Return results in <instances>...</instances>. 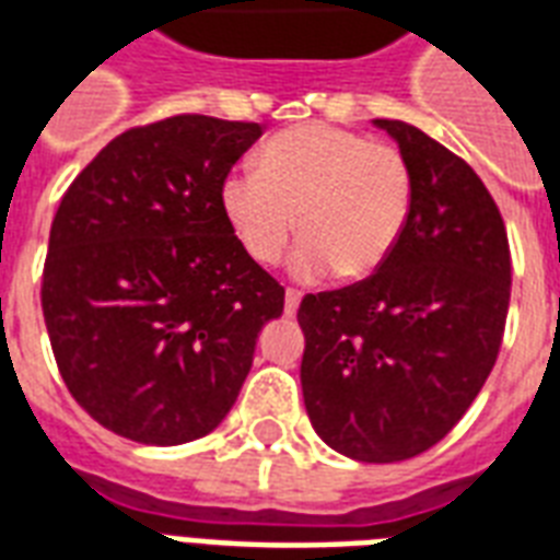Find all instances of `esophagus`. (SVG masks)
Wrapping results in <instances>:
<instances>
[{
  "label": "esophagus",
  "mask_w": 560,
  "mask_h": 560,
  "mask_svg": "<svg viewBox=\"0 0 560 560\" xmlns=\"http://www.w3.org/2000/svg\"><path fill=\"white\" fill-rule=\"evenodd\" d=\"M301 298L303 294L298 289H285V315H294L298 306H301Z\"/></svg>",
  "instance_id": "1"
}]
</instances>
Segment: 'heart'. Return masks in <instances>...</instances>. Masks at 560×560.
<instances>
[{
    "mask_svg": "<svg viewBox=\"0 0 560 560\" xmlns=\"http://www.w3.org/2000/svg\"><path fill=\"white\" fill-rule=\"evenodd\" d=\"M221 215L257 266H275L301 228L292 271L371 277L400 245L415 203L406 154L365 133L310 122L259 149L257 168L221 180Z\"/></svg>",
    "mask_w": 560,
    "mask_h": 560,
    "instance_id": "1",
    "label": "heart"
}]
</instances>
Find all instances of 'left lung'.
Instances as JSON below:
<instances>
[{"label": "left lung", "mask_w": 560, "mask_h": 560, "mask_svg": "<svg viewBox=\"0 0 560 560\" xmlns=\"http://www.w3.org/2000/svg\"><path fill=\"white\" fill-rule=\"evenodd\" d=\"M415 177L400 245L383 268L298 310L306 415L324 444L371 465L406 462L465 418L500 353L511 250L500 207L465 160L397 119Z\"/></svg>", "instance_id": "obj_1"}]
</instances>
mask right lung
<instances>
[{"instance_id": "obj_1", "label": "right lung", "mask_w": 560, "mask_h": 560, "mask_svg": "<svg viewBox=\"0 0 560 560\" xmlns=\"http://www.w3.org/2000/svg\"><path fill=\"white\" fill-rule=\"evenodd\" d=\"M262 125L180 114L110 140L60 198L43 266L51 353L78 406L137 444L219 427L285 289L240 248L219 189Z\"/></svg>"}]
</instances>
